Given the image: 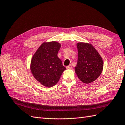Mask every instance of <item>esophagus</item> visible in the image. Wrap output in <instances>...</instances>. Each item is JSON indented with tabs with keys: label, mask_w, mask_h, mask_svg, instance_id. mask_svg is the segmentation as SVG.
<instances>
[{
	"label": "esophagus",
	"mask_w": 125,
	"mask_h": 125,
	"mask_svg": "<svg viewBox=\"0 0 125 125\" xmlns=\"http://www.w3.org/2000/svg\"><path fill=\"white\" fill-rule=\"evenodd\" d=\"M72 65H71V64H70V65H69L66 66V68L69 69H72Z\"/></svg>",
	"instance_id": "obj_1"
}]
</instances>
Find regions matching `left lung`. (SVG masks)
<instances>
[{
    "mask_svg": "<svg viewBox=\"0 0 125 125\" xmlns=\"http://www.w3.org/2000/svg\"><path fill=\"white\" fill-rule=\"evenodd\" d=\"M78 62L74 70L78 78L85 83H89L99 77L103 69L102 57L91 43H77Z\"/></svg>",
    "mask_w": 125,
    "mask_h": 125,
    "instance_id": "left-lung-1",
    "label": "left lung"
}]
</instances>
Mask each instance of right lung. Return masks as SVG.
Masks as SVG:
<instances>
[{"label": "right lung", "mask_w": 125, "mask_h": 125, "mask_svg": "<svg viewBox=\"0 0 125 125\" xmlns=\"http://www.w3.org/2000/svg\"><path fill=\"white\" fill-rule=\"evenodd\" d=\"M61 46V44L55 41L43 42L32 57L31 73L38 82L46 87L55 85L66 69L57 57Z\"/></svg>", "instance_id": "right-lung-1"}]
</instances>
